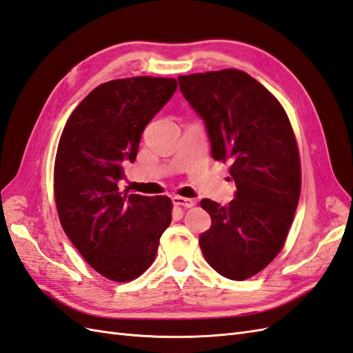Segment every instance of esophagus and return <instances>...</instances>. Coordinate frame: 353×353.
<instances>
[{"instance_id": "obj_1", "label": "esophagus", "mask_w": 353, "mask_h": 353, "mask_svg": "<svg viewBox=\"0 0 353 353\" xmlns=\"http://www.w3.org/2000/svg\"><path fill=\"white\" fill-rule=\"evenodd\" d=\"M171 201H173V204H176V205L186 207V209L195 205V201L192 200V198H183V196H177V195H174L173 198H171Z\"/></svg>"}]
</instances>
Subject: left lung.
<instances>
[{
	"mask_svg": "<svg viewBox=\"0 0 353 353\" xmlns=\"http://www.w3.org/2000/svg\"><path fill=\"white\" fill-rule=\"evenodd\" d=\"M180 92L205 125L214 161H230L228 205L201 200L212 227L200 236L207 263L245 280L282 250L301 191L292 126L277 99L240 70L179 76Z\"/></svg>",
	"mask_w": 353,
	"mask_h": 353,
	"instance_id": "8db88e82",
	"label": "left lung"
}]
</instances>
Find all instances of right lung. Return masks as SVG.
<instances>
[{
	"instance_id": "obj_1",
	"label": "right lung",
	"mask_w": 353,
	"mask_h": 353,
	"mask_svg": "<svg viewBox=\"0 0 353 353\" xmlns=\"http://www.w3.org/2000/svg\"><path fill=\"white\" fill-rule=\"evenodd\" d=\"M177 89L174 79L131 77L95 88L71 113L55 159V201L68 239L86 263L130 282L157 256L171 222L168 196L119 192L123 165L141 134Z\"/></svg>"
}]
</instances>
